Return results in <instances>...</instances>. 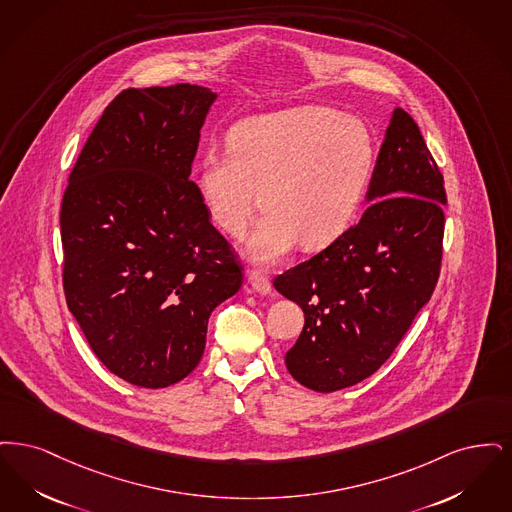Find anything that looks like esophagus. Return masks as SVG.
Returning a JSON list of instances; mask_svg holds the SVG:
<instances>
[{"label":"esophagus","mask_w":512,"mask_h":512,"mask_svg":"<svg viewBox=\"0 0 512 512\" xmlns=\"http://www.w3.org/2000/svg\"><path fill=\"white\" fill-rule=\"evenodd\" d=\"M248 283H250V287L256 290V292H262V294L271 292V281H269V277H267L266 273H262L260 269H252V271L248 273Z\"/></svg>","instance_id":"esophagus-1"}]
</instances>
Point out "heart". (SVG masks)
<instances>
[{"label": "heart", "instance_id": "1", "mask_svg": "<svg viewBox=\"0 0 512 512\" xmlns=\"http://www.w3.org/2000/svg\"><path fill=\"white\" fill-rule=\"evenodd\" d=\"M227 145L204 151L197 189L231 237L245 235L262 195L266 218L250 241L260 262L279 260L298 241L315 250L338 239L354 222L375 166L367 124L327 107L246 118Z\"/></svg>", "mask_w": 512, "mask_h": 512}]
</instances>
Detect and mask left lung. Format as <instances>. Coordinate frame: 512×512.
<instances>
[{
    "instance_id": "1",
    "label": "left lung",
    "mask_w": 512,
    "mask_h": 512,
    "mask_svg": "<svg viewBox=\"0 0 512 512\" xmlns=\"http://www.w3.org/2000/svg\"><path fill=\"white\" fill-rule=\"evenodd\" d=\"M359 222L273 285L304 312L285 356L315 392L371 377L436 289L444 254V176L417 122L396 109Z\"/></svg>"
}]
</instances>
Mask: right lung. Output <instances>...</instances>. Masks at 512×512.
<instances>
[{"mask_svg": "<svg viewBox=\"0 0 512 512\" xmlns=\"http://www.w3.org/2000/svg\"><path fill=\"white\" fill-rule=\"evenodd\" d=\"M214 99L191 84L120 91L61 204L68 310L105 367L141 388L199 365L210 313L243 285L239 254L189 179Z\"/></svg>", "mask_w": 512, "mask_h": 512, "instance_id": "1", "label": "right lung"}]
</instances>
